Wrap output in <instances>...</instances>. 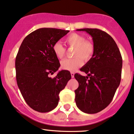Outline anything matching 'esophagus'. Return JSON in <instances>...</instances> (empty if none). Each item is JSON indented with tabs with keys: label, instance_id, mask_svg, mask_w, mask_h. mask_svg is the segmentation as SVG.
<instances>
[{
	"label": "esophagus",
	"instance_id": "obj_1",
	"mask_svg": "<svg viewBox=\"0 0 134 134\" xmlns=\"http://www.w3.org/2000/svg\"><path fill=\"white\" fill-rule=\"evenodd\" d=\"M70 74H71V77H72V78H73L74 77V72H70Z\"/></svg>",
	"mask_w": 134,
	"mask_h": 134
}]
</instances>
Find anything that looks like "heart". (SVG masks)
Instances as JSON below:
<instances>
[{
  "mask_svg": "<svg viewBox=\"0 0 134 134\" xmlns=\"http://www.w3.org/2000/svg\"><path fill=\"white\" fill-rule=\"evenodd\" d=\"M64 42L69 47L74 48L72 56L74 58L65 59L61 62V68L69 71H75L83 64V60L87 62L93 57L94 53V44L92 41L86 40L82 35L72 33L66 36ZM53 53L59 59L65 57L66 49L60 42H56L52 47Z\"/></svg>",
  "mask_w": 134,
  "mask_h": 134,
  "instance_id": "obj_1",
  "label": "heart"
}]
</instances>
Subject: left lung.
Returning <instances> with one entry per match:
<instances>
[{"label":"left lung","mask_w":134,"mask_h":134,"mask_svg":"<svg viewBox=\"0 0 134 134\" xmlns=\"http://www.w3.org/2000/svg\"><path fill=\"white\" fill-rule=\"evenodd\" d=\"M87 32L94 44L93 57L74 75L79 82L75 90L77 107L86 113L101 111L109 105L121 81L122 58L117 44L110 35L96 28L77 30Z\"/></svg>","instance_id":"8db88e82"}]
</instances>
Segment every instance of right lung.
<instances>
[{
  "label": "right lung",
  "instance_id": "right-lung-1",
  "mask_svg": "<svg viewBox=\"0 0 134 134\" xmlns=\"http://www.w3.org/2000/svg\"><path fill=\"white\" fill-rule=\"evenodd\" d=\"M69 30L43 27L29 34L18 52L15 67L16 81L26 103L35 111L46 113L58 105L60 92L71 79L68 70L50 77L60 66L52 50L55 43Z\"/></svg>",
  "mask_w": 134,
  "mask_h": 134
}]
</instances>
